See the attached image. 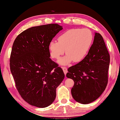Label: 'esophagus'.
I'll list each match as a JSON object with an SVG mask.
<instances>
[{
    "label": "esophagus",
    "instance_id": "1",
    "mask_svg": "<svg viewBox=\"0 0 120 120\" xmlns=\"http://www.w3.org/2000/svg\"><path fill=\"white\" fill-rule=\"evenodd\" d=\"M62 69H63V72H64V73L65 75H66L67 72H68V69H67V68H65V67H62Z\"/></svg>",
    "mask_w": 120,
    "mask_h": 120
}]
</instances>
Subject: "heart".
I'll list each match as a JSON object with an SVG mask.
<instances>
[{
    "label": "heart",
    "instance_id": "1",
    "mask_svg": "<svg viewBox=\"0 0 120 120\" xmlns=\"http://www.w3.org/2000/svg\"><path fill=\"white\" fill-rule=\"evenodd\" d=\"M93 39L91 31L87 28H72L59 36L57 41H50L48 50L50 57L58 59L63 55L65 49L66 56L60 58L58 63L66 65L73 60L79 62L86 55Z\"/></svg>",
    "mask_w": 120,
    "mask_h": 120
}]
</instances>
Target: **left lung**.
I'll return each instance as SVG.
<instances>
[{"instance_id": "8db88e82", "label": "left lung", "mask_w": 120, "mask_h": 120, "mask_svg": "<svg viewBox=\"0 0 120 120\" xmlns=\"http://www.w3.org/2000/svg\"><path fill=\"white\" fill-rule=\"evenodd\" d=\"M110 57L101 35L95 33L93 43L85 58L68 68L66 77L73 79L71 90L74 99L81 104L94 101L108 84Z\"/></svg>"}]
</instances>
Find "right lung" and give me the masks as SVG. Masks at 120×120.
<instances>
[{
	"mask_svg": "<svg viewBox=\"0 0 120 120\" xmlns=\"http://www.w3.org/2000/svg\"><path fill=\"white\" fill-rule=\"evenodd\" d=\"M62 29L57 24L32 27L14 42L10 71L19 93L31 105H50L55 99L56 88L64 79L63 70L50 58L48 50L49 42Z\"/></svg>",
	"mask_w": 120,
	"mask_h": 120,
	"instance_id": "1",
	"label": "right lung"
}]
</instances>
